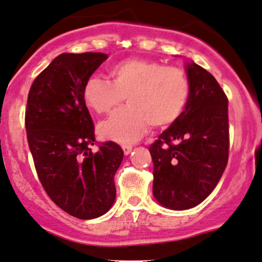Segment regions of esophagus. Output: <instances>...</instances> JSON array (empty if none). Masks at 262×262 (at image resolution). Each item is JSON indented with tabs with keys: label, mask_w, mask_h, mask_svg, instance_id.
I'll list each match as a JSON object with an SVG mask.
<instances>
[{
	"label": "esophagus",
	"mask_w": 262,
	"mask_h": 262,
	"mask_svg": "<svg viewBox=\"0 0 262 262\" xmlns=\"http://www.w3.org/2000/svg\"><path fill=\"white\" fill-rule=\"evenodd\" d=\"M123 152H124V154H125V156H128L129 153H130V150H132V145H123Z\"/></svg>",
	"instance_id": "34e87169"
}]
</instances>
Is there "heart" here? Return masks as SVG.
<instances>
[{"mask_svg":"<svg viewBox=\"0 0 262 262\" xmlns=\"http://www.w3.org/2000/svg\"><path fill=\"white\" fill-rule=\"evenodd\" d=\"M110 82L90 76L82 88L85 105L96 114H110L124 98L128 108L119 110L99 126L103 138L133 143L154 128L177 122L186 109L191 93L186 73L177 66L133 57L113 65Z\"/></svg>","mask_w":262,"mask_h":262,"instance_id":"b5f03b06","label":"heart"}]
</instances>
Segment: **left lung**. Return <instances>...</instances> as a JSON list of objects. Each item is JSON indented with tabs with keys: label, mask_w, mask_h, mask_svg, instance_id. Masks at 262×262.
I'll return each instance as SVG.
<instances>
[{
	"label": "left lung",
	"mask_w": 262,
	"mask_h": 262,
	"mask_svg": "<svg viewBox=\"0 0 262 262\" xmlns=\"http://www.w3.org/2000/svg\"><path fill=\"white\" fill-rule=\"evenodd\" d=\"M186 109L149 147L153 194L164 207L188 210L206 200L228 162V99L202 66L187 65Z\"/></svg>",
	"instance_id": "obj_1"
}]
</instances>
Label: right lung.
Returning a JSON list of instances; mask_svg holds the SVG:
<instances>
[{
    "mask_svg": "<svg viewBox=\"0 0 262 262\" xmlns=\"http://www.w3.org/2000/svg\"><path fill=\"white\" fill-rule=\"evenodd\" d=\"M108 55L61 54L32 82L25 113L27 142L37 177L55 205L80 220L109 211L115 200L114 176L123 149L99 144L94 123L82 100V88Z\"/></svg>",
    "mask_w": 262,
    "mask_h": 262,
    "instance_id": "1",
    "label": "right lung"
}]
</instances>
